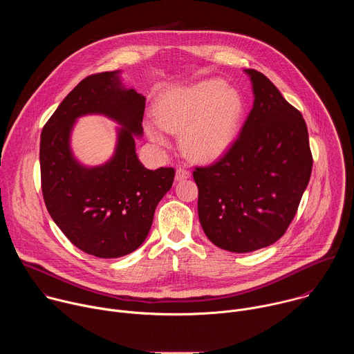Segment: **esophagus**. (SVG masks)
<instances>
[{
	"mask_svg": "<svg viewBox=\"0 0 354 354\" xmlns=\"http://www.w3.org/2000/svg\"><path fill=\"white\" fill-rule=\"evenodd\" d=\"M190 171L186 169V168H178L176 169V175H175V179L179 182V180H185V179H189L190 178Z\"/></svg>",
	"mask_w": 354,
	"mask_h": 354,
	"instance_id": "1",
	"label": "esophagus"
}]
</instances>
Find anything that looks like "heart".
Segmentation results:
<instances>
[{"mask_svg": "<svg viewBox=\"0 0 354 354\" xmlns=\"http://www.w3.org/2000/svg\"><path fill=\"white\" fill-rule=\"evenodd\" d=\"M243 111L239 93L221 80H206L167 91L158 100V120L145 130L151 141L165 145L167 131H182L186 153L201 161L224 154L232 144Z\"/></svg>", "mask_w": 354, "mask_h": 354, "instance_id": "1", "label": "heart"}]
</instances>
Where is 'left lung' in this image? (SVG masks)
Segmentation results:
<instances>
[{
    "mask_svg": "<svg viewBox=\"0 0 354 354\" xmlns=\"http://www.w3.org/2000/svg\"><path fill=\"white\" fill-rule=\"evenodd\" d=\"M245 73L255 99L238 138L217 162L193 171L201 228L235 254L284 235L313 171L306 120L266 75Z\"/></svg>",
    "mask_w": 354,
    "mask_h": 354,
    "instance_id": "1",
    "label": "left lung"
}]
</instances>
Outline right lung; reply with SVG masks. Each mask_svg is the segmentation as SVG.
<instances>
[{"label":"right lung","instance_id":"1","mask_svg":"<svg viewBox=\"0 0 354 354\" xmlns=\"http://www.w3.org/2000/svg\"><path fill=\"white\" fill-rule=\"evenodd\" d=\"M145 97L120 81V71L82 80L59 105L40 136L41 192L48 214L78 249L96 258L131 254L147 238L160 200L171 189L174 168L147 169L136 154ZM104 114L122 127L114 157L84 167L72 156L75 120Z\"/></svg>","mask_w":354,"mask_h":354}]
</instances>
